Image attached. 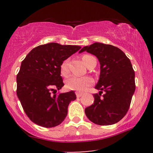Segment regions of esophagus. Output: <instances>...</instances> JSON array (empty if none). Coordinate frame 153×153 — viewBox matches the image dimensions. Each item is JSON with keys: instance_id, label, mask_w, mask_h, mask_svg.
I'll use <instances>...</instances> for the list:
<instances>
[{"instance_id": "1", "label": "esophagus", "mask_w": 153, "mask_h": 153, "mask_svg": "<svg viewBox=\"0 0 153 153\" xmlns=\"http://www.w3.org/2000/svg\"><path fill=\"white\" fill-rule=\"evenodd\" d=\"M75 94H76V96H77V97H78V98L80 97V96H81L82 95V93H79V92H76V93H75Z\"/></svg>"}]
</instances>
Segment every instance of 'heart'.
Returning a JSON list of instances; mask_svg holds the SVG:
<instances>
[{"label":"heart","mask_w":153,"mask_h":153,"mask_svg":"<svg viewBox=\"0 0 153 153\" xmlns=\"http://www.w3.org/2000/svg\"><path fill=\"white\" fill-rule=\"evenodd\" d=\"M94 57L89 54H84L82 56V60L87 67L89 65L91 59ZM60 73L63 76L68 75L69 73L68 69V61L65 59L62 62L60 65ZM94 82L93 79L90 77H76L71 76L68 78L65 81L66 88L69 90L75 91H83L91 85Z\"/></svg>","instance_id":"1"}]
</instances>
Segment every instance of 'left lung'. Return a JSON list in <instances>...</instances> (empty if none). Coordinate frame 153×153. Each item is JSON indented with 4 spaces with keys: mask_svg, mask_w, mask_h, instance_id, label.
<instances>
[{
    "mask_svg": "<svg viewBox=\"0 0 153 153\" xmlns=\"http://www.w3.org/2000/svg\"><path fill=\"white\" fill-rule=\"evenodd\" d=\"M94 54L101 65L99 80L95 88L94 103L85 109L86 117L94 124L106 126L116 124L129 110L135 91L134 71L126 54L118 47L96 42L82 47ZM103 91L105 93L102 97Z\"/></svg>",
    "mask_w": 153,
    "mask_h": 153,
    "instance_id": "8db88e82",
    "label": "left lung"
}]
</instances>
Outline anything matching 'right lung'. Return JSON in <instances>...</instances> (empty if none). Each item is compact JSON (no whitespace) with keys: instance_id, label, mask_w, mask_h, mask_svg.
Returning a JSON list of instances; mask_svg holds the SVG:
<instances>
[{"instance_id":"right-lung-1","label":"right lung","mask_w":153,"mask_h":153,"mask_svg":"<svg viewBox=\"0 0 153 153\" xmlns=\"http://www.w3.org/2000/svg\"><path fill=\"white\" fill-rule=\"evenodd\" d=\"M80 48L76 45L48 43L35 47L22 61L16 76V94L31 122L51 128L65 119L68 105L76 99V95L73 91L55 94L64 85L60 65Z\"/></svg>"}]
</instances>
